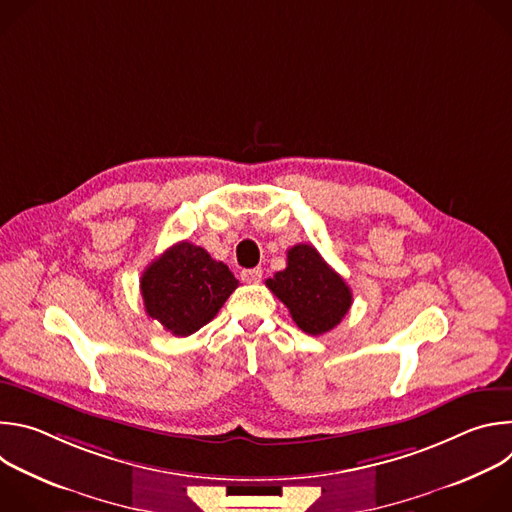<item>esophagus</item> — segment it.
Masks as SVG:
<instances>
[{"mask_svg": "<svg viewBox=\"0 0 512 512\" xmlns=\"http://www.w3.org/2000/svg\"><path fill=\"white\" fill-rule=\"evenodd\" d=\"M241 277L247 281V283H259L261 277H263V271L259 267H253V269H245L241 273Z\"/></svg>", "mask_w": 512, "mask_h": 512, "instance_id": "obj_1", "label": "esophagus"}]
</instances>
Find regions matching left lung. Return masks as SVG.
Here are the masks:
<instances>
[{
	"label": "left lung",
	"mask_w": 512,
	"mask_h": 512,
	"mask_svg": "<svg viewBox=\"0 0 512 512\" xmlns=\"http://www.w3.org/2000/svg\"><path fill=\"white\" fill-rule=\"evenodd\" d=\"M265 283L285 304L298 328L312 336L330 332L352 306L346 281L306 243L291 247L287 267Z\"/></svg>",
	"instance_id": "obj_1"
}]
</instances>
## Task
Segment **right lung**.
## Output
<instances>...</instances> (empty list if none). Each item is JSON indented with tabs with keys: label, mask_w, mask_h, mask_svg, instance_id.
Wrapping results in <instances>:
<instances>
[{
	"label": "right lung",
	"mask_w": 512,
	"mask_h": 512,
	"mask_svg": "<svg viewBox=\"0 0 512 512\" xmlns=\"http://www.w3.org/2000/svg\"><path fill=\"white\" fill-rule=\"evenodd\" d=\"M237 285L223 261L188 241L154 259L139 281L145 314L174 336H190L208 324Z\"/></svg>",
	"instance_id": "right-lung-1"
}]
</instances>
